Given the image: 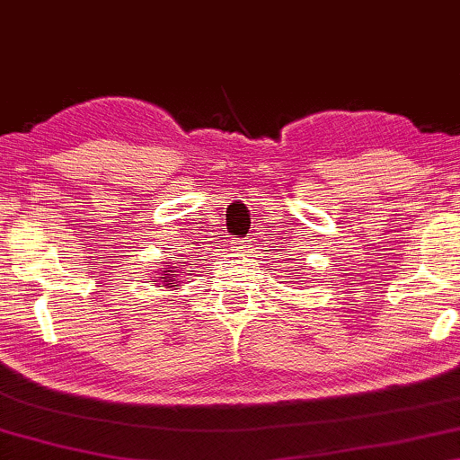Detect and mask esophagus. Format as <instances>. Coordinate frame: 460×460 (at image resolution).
Returning <instances> with one entry per match:
<instances>
[{"label":"esophagus","instance_id":"1","mask_svg":"<svg viewBox=\"0 0 460 460\" xmlns=\"http://www.w3.org/2000/svg\"><path fill=\"white\" fill-rule=\"evenodd\" d=\"M251 244H252V242L248 240V237H244V240H234V242H231V251L237 252V254H244V252L251 251Z\"/></svg>","mask_w":460,"mask_h":460}]
</instances>
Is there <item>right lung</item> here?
Instances as JSON below:
<instances>
[{
    "label": "right lung",
    "instance_id": "obj_1",
    "mask_svg": "<svg viewBox=\"0 0 460 460\" xmlns=\"http://www.w3.org/2000/svg\"><path fill=\"white\" fill-rule=\"evenodd\" d=\"M175 270L173 268H164V270H160V276H154L152 280H149V283H154V285H158V287H167V289H171V287H180V280L175 279L177 274H173ZM184 274V272H181Z\"/></svg>",
    "mask_w": 460,
    "mask_h": 460
}]
</instances>
